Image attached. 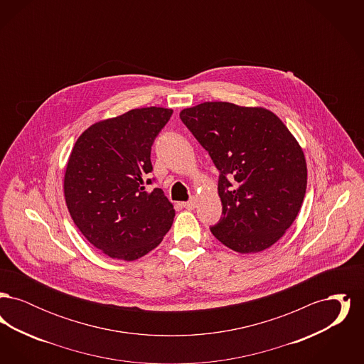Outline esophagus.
I'll return each instance as SVG.
<instances>
[{"label": "esophagus", "instance_id": "34e87169", "mask_svg": "<svg viewBox=\"0 0 364 364\" xmlns=\"http://www.w3.org/2000/svg\"><path fill=\"white\" fill-rule=\"evenodd\" d=\"M183 208H186L187 210H193V208H196V200L192 199L190 202H184Z\"/></svg>", "mask_w": 364, "mask_h": 364}]
</instances>
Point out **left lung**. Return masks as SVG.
Here are the masks:
<instances>
[{"mask_svg": "<svg viewBox=\"0 0 364 364\" xmlns=\"http://www.w3.org/2000/svg\"><path fill=\"white\" fill-rule=\"evenodd\" d=\"M180 119L221 172L224 215L210 228L214 237L240 254L276 244L294 224L307 188L306 156L287 125L266 107L230 102L187 107Z\"/></svg>", "mask_w": 364, "mask_h": 364, "instance_id": "obj_1", "label": "left lung"}]
</instances>
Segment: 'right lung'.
I'll return each mask as SVG.
<instances>
[{
    "mask_svg": "<svg viewBox=\"0 0 364 364\" xmlns=\"http://www.w3.org/2000/svg\"><path fill=\"white\" fill-rule=\"evenodd\" d=\"M172 113L150 106L94 122L70 151L64 174L70 218L109 258L144 257L173 224V205L164 191L144 190L151 146Z\"/></svg>",
    "mask_w": 364,
    "mask_h": 364,
    "instance_id": "right-lung-1",
    "label": "right lung"
}]
</instances>
